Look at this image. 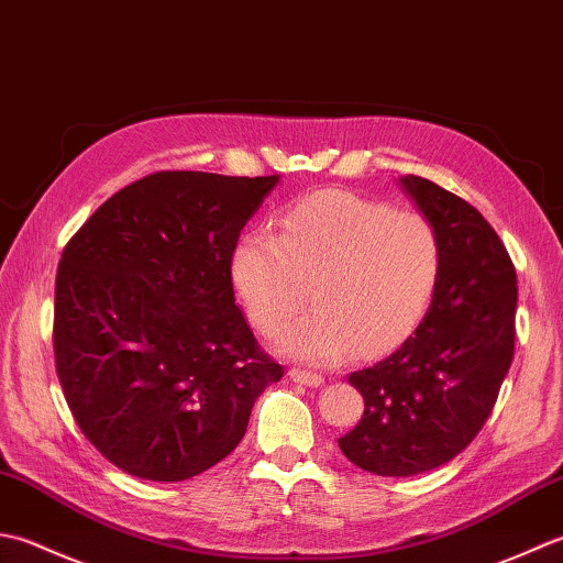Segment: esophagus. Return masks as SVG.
Here are the masks:
<instances>
[{"label":"esophagus","instance_id":"esophagus-1","mask_svg":"<svg viewBox=\"0 0 563 563\" xmlns=\"http://www.w3.org/2000/svg\"><path fill=\"white\" fill-rule=\"evenodd\" d=\"M289 376H291L294 384H303V386H311V388H318V386L325 384L323 376L316 374V372H306V369H291Z\"/></svg>","mask_w":563,"mask_h":563}]
</instances>
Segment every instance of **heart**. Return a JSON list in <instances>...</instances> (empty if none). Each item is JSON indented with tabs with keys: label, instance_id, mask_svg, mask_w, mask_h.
<instances>
[{
	"label": "heart",
	"instance_id": "1",
	"mask_svg": "<svg viewBox=\"0 0 563 563\" xmlns=\"http://www.w3.org/2000/svg\"><path fill=\"white\" fill-rule=\"evenodd\" d=\"M277 228L238 240L231 279L265 332L303 303L311 284V311L274 332L286 357L330 364L352 350L382 354L426 318L442 277V240L428 216L325 189L284 209Z\"/></svg>",
	"mask_w": 563,
	"mask_h": 563
}]
</instances>
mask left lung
<instances>
[{"mask_svg":"<svg viewBox=\"0 0 563 563\" xmlns=\"http://www.w3.org/2000/svg\"><path fill=\"white\" fill-rule=\"evenodd\" d=\"M398 185L438 228L442 277L416 335L350 374L364 416L338 444L376 476H416L466 450L510 369L518 311V274L486 218L430 179Z\"/></svg>","mask_w":563,"mask_h":563,"instance_id":"1","label":"left lung"}]
</instances>
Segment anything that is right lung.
I'll list each match as a JSON object with an SVG mask.
<instances>
[{
	"label": "right lung",
	"instance_id": "1",
	"mask_svg": "<svg viewBox=\"0 0 563 563\" xmlns=\"http://www.w3.org/2000/svg\"><path fill=\"white\" fill-rule=\"evenodd\" d=\"M279 175L155 172L101 203L55 279L57 378L121 472L185 481L245 438L284 376L235 306L231 255Z\"/></svg>",
	"mask_w": 563,
	"mask_h": 563
}]
</instances>
